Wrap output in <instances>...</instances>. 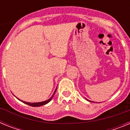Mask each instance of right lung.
Segmentation results:
<instances>
[{"label": "right lung", "mask_w": 130, "mask_h": 130, "mask_svg": "<svg viewBox=\"0 0 130 130\" xmlns=\"http://www.w3.org/2000/svg\"><path fill=\"white\" fill-rule=\"evenodd\" d=\"M56 90H57V89H56ZM55 92H56V90H55V92L53 93V94L52 95V96H51V97L50 98H49V100H46V101H44V102H38V103H29V102H23V101H21V100H20V101H21V102H23L24 104H27V105H30V106H32V107H39V106H42V105H45V104H47V103H49V102H50V101H51V100H52L54 94H55Z\"/></svg>", "instance_id": "1"}]
</instances>
